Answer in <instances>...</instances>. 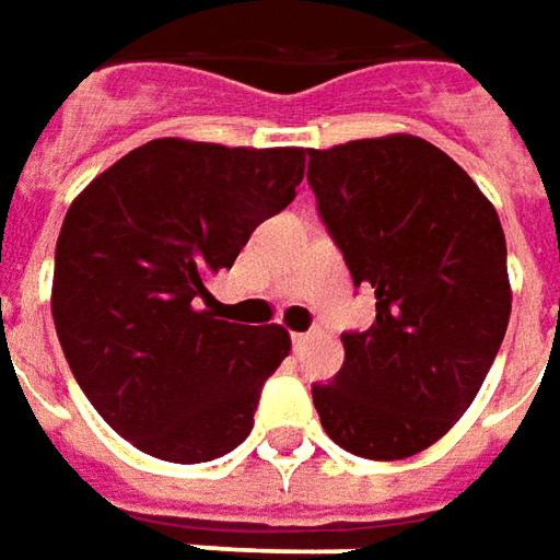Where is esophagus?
Here are the masks:
<instances>
[{"mask_svg":"<svg viewBox=\"0 0 560 560\" xmlns=\"http://www.w3.org/2000/svg\"><path fill=\"white\" fill-rule=\"evenodd\" d=\"M291 343H294V349L300 352L303 346L310 343V334H306V330H300V334H291Z\"/></svg>","mask_w":560,"mask_h":560,"instance_id":"34e87169","label":"esophagus"}]
</instances>
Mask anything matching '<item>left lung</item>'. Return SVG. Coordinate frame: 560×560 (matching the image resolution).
<instances>
[{
  "mask_svg": "<svg viewBox=\"0 0 560 560\" xmlns=\"http://www.w3.org/2000/svg\"><path fill=\"white\" fill-rule=\"evenodd\" d=\"M315 208L376 318L346 330V361L312 383L330 441L364 459L425 451L466 413L500 352L512 291L500 217L423 137L310 150Z\"/></svg>",
  "mask_w": 560,
  "mask_h": 560,
  "instance_id": "obj_1",
  "label": "left lung"
}]
</instances>
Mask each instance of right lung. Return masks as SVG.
Masks as SVG:
<instances>
[{"label": "right lung", "instance_id": "obj_1", "mask_svg": "<svg viewBox=\"0 0 560 560\" xmlns=\"http://www.w3.org/2000/svg\"><path fill=\"white\" fill-rule=\"evenodd\" d=\"M303 162L296 147L162 137L70 205L55 250L57 340L94 410L137 451L208 463L250 435L291 337L201 310L205 281L294 201Z\"/></svg>", "mask_w": 560, "mask_h": 560}]
</instances>
